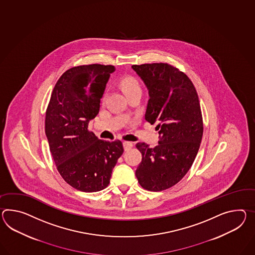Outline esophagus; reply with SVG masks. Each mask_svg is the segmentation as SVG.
<instances>
[{
  "instance_id": "esophagus-1",
  "label": "esophagus",
  "mask_w": 255,
  "mask_h": 255,
  "mask_svg": "<svg viewBox=\"0 0 255 255\" xmlns=\"http://www.w3.org/2000/svg\"><path fill=\"white\" fill-rule=\"evenodd\" d=\"M132 145L133 144L131 142H124V148H125V151L130 150L132 147Z\"/></svg>"
}]
</instances>
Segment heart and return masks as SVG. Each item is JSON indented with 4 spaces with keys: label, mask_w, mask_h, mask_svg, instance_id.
Returning <instances> with one entry per match:
<instances>
[{
    "label": "heart",
    "mask_w": 255,
    "mask_h": 255,
    "mask_svg": "<svg viewBox=\"0 0 255 255\" xmlns=\"http://www.w3.org/2000/svg\"><path fill=\"white\" fill-rule=\"evenodd\" d=\"M121 87L124 91V93L127 96H129L130 94L135 93V92H142V88L140 84L138 83L135 78L128 76L125 77L122 81H121Z\"/></svg>",
    "instance_id": "b5f03b06"
}]
</instances>
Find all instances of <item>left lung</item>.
I'll return each instance as SVG.
<instances>
[{
    "instance_id": "1",
    "label": "left lung",
    "mask_w": 255,
    "mask_h": 255,
    "mask_svg": "<svg viewBox=\"0 0 255 255\" xmlns=\"http://www.w3.org/2000/svg\"><path fill=\"white\" fill-rule=\"evenodd\" d=\"M148 90L144 119L157 124L158 144L137 143L142 161L135 175L143 189L159 192L178 183L192 167L203 137L198 95L184 73L167 63L132 65Z\"/></svg>"
}]
</instances>
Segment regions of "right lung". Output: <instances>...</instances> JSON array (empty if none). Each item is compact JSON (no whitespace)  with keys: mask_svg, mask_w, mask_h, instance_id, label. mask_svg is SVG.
Returning <instances> with one entry per match:
<instances>
[{"mask_svg":"<svg viewBox=\"0 0 255 255\" xmlns=\"http://www.w3.org/2000/svg\"><path fill=\"white\" fill-rule=\"evenodd\" d=\"M114 71V66L101 64L69 69L57 81L46 112L45 132L57 169L82 192L105 189L124 153L121 141L100 140L87 130Z\"/></svg>","mask_w":255,"mask_h":255,"instance_id":"right-lung-1","label":"right lung"}]
</instances>
